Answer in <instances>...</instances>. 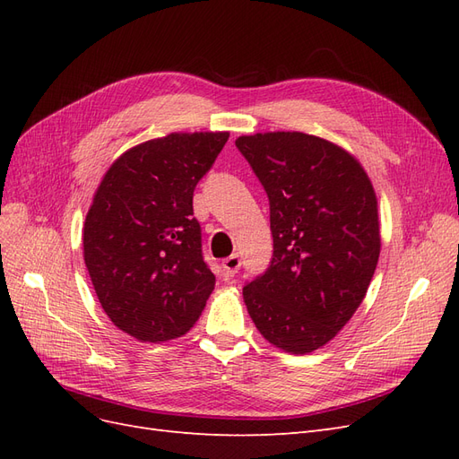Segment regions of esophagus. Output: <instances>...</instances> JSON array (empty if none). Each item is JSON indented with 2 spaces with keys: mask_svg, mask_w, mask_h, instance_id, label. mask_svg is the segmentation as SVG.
Masks as SVG:
<instances>
[{
  "mask_svg": "<svg viewBox=\"0 0 459 459\" xmlns=\"http://www.w3.org/2000/svg\"><path fill=\"white\" fill-rule=\"evenodd\" d=\"M239 268H241L239 255H231V256L224 258V262H221V272H224V277H233L239 272Z\"/></svg>",
  "mask_w": 459,
  "mask_h": 459,
  "instance_id": "34e87169",
  "label": "esophagus"
}]
</instances>
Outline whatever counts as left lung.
I'll use <instances>...</instances> for the list:
<instances>
[{"instance_id": "8db88e82", "label": "left lung", "mask_w": 459, "mask_h": 459, "mask_svg": "<svg viewBox=\"0 0 459 459\" xmlns=\"http://www.w3.org/2000/svg\"><path fill=\"white\" fill-rule=\"evenodd\" d=\"M235 147L270 201L273 255L243 287L264 339L290 354L329 342L362 304L381 238L377 199L359 162L302 132L241 135Z\"/></svg>"}]
</instances>
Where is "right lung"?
<instances>
[{
    "label": "right lung",
    "mask_w": 459,
    "mask_h": 459,
    "mask_svg": "<svg viewBox=\"0 0 459 459\" xmlns=\"http://www.w3.org/2000/svg\"><path fill=\"white\" fill-rule=\"evenodd\" d=\"M228 137L145 142L117 159L97 187L84 224L86 268L110 322L137 341L186 335L212 293L193 191Z\"/></svg>",
    "instance_id": "obj_1"
}]
</instances>
